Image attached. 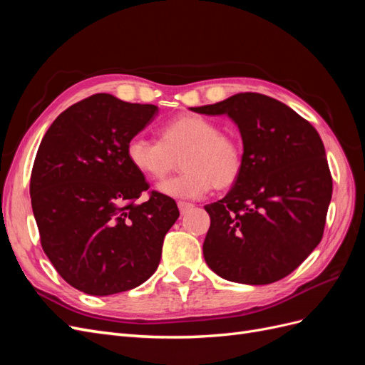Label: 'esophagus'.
I'll return each mask as SVG.
<instances>
[{
    "instance_id": "obj_1",
    "label": "esophagus",
    "mask_w": 365,
    "mask_h": 365,
    "mask_svg": "<svg viewBox=\"0 0 365 365\" xmlns=\"http://www.w3.org/2000/svg\"><path fill=\"white\" fill-rule=\"evenodd\" d=\"M178 208H180L181 215H185L187 212H189L190 208H193V204H190V202H184V201H178Z\"/></svg>"
}]
</instances>
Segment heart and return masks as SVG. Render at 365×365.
I'll list each match as a JSON object with an SVG mask.
<instances>
[{"instance_id": "b5f03b06", "label": "heart", "mask_w": 365, "mask_h": 365, "mask_svg": "<svg viewBox=\"0 0 365 365\" xmlns=\"http://www.w3.org/2000/svg\"><path fill=\"white\" fill-rule=\"evenodd\" d=\"M129 164L143 178L161 182L176 169L184 170L158 189L172 197L193 200L216 190L230 189L244 170V148L240 140L220 130L215 120L181 114L158 129V141L143 135L130 138L126 146Z\"/></svg>"}]
</instances>
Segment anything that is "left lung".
Here are the masks:
<instances>
[{
	"mask_svg": "<svg viewBox=\"0 0 365 365\" xmlns=\"http://www.w3.org/2000/svg\"><path fill=\"white\" fill-rule=\"evenodd\" d=\"M228 115L244 143V170L222 200L205 205L204 259L219 277L268 284L300 267L323 237L332 200L326 150L294 109L259 93L190 108Z\"/></svg>",
	"mask_w": 365,
	"mask_h": 365,
	"instance_id": "1",
	"label": "left lung"
}]
</instances>
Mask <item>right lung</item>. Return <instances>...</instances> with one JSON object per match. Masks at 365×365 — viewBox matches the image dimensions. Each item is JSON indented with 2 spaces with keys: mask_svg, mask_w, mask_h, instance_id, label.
<instances>
[{
  "mask_svg": "<svg viewBox=\"0 0 365 365\" xmlns=\"http://www.w3.org/2000/svg\"><path fill=\"white\" fill-rule=\"evenodd\" d=\"M158 114L155 105L94 94L70 106L43 135L30 178L43 252L61 277L90 295L134 289L157 271L163 240L180 217L150 192L126 146Z\"/></svg>",
  "mask_w": 365,
  "mask_h": 365,
  "instance_id": "right-lung-1",
  "label": "right lung"
}]
</instances>
